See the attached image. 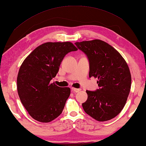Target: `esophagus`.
I'll return each mask as SVG.
<instances>
[{"mask_svg": "<svg viewBox=\"0 0 146 146\" xmlns=\"http://www.w3.org/2000/svg\"><path fill=\"white\" fill-rule=\"evenodd\" d=\"M71 90H72V92H78L80 91L81 89H80V88H71Z\"/></svg>", "mask_w": 146, "mask_h": 146, "instance_id": "obj_1", "label": "esophagus"}]
</instances>
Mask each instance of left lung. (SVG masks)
<instances>
[{"label":"left lung","mask_w":146,"mask_h":146,"mask_svg":"<svg viewBox=\"0 0 146 146\" xmlns=\"http://www.w3.org/2000/svg\"><path fill=\"white\" fill-rule=\"evenodd\" d=\"M89 62V77L98 78V89L86 90L88 98L82 104L85 113L98 121L114 118L125 105L131 77L125 60L111 45L94 39L75 43Z\"/></svg>","instance_id":"1"}]
</instances>
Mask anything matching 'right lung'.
<instances>
[{
	"label": "right lung",
	"mask_w": 146,
	"mask_h": 146,
	"mask_svg": "<svg viewBox=\"0 0 146 146\" xmlns=\"http://www.w3.org/2000/svg\"><path fill=\"white\" fill-rule=\"evenodd\" d=\"M78 49L70 42H48L36 48L21 66L17 91L32 118L48 123L62 113L70 88L50 81L56 76L66 55Z\"/></svg>",
	"instance_id": "obj_1"
}]
</instances>
